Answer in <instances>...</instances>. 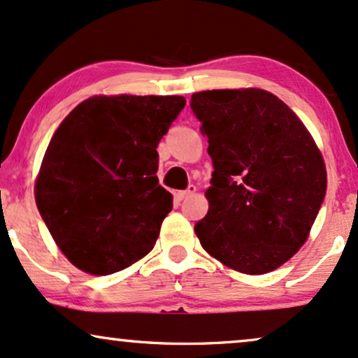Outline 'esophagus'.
<instances>
[{
  "mask_svg": "<svg viewBox=\"0 0 358 358\" xmlns=\"http://www.w3.org/2000/svg\"><path fill=\"white\" fill-rule=\"evenodd\" d=\"M196 191H197V187L196 186H189L186 191H179L178 194V199L179 201H182V199H187V197H191V196H194L196 194Z\"/></svg>",
  "mask_w": 358,
  "mask_h": 358,
  "instance_id": "34e87169",
  "label": "esophagus"
}]
</instances>
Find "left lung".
<instances>
[{
	"label": "left lung",
	"instance_id": "left-lung-1",
	"mask_svg": "<svg viewBox=\"0 0 358 358\" xmlns=\"http://www.w3.org/2000/svg\"><path fill=\"white\" fill-rule=\"evenodd\" d=\"M213 159L208 214L194 226L206 253L229 270L264 275L305 245L327 192L312 134L262 88L192 94Z\"/></svg>",
	"mask_w": 358,
	"mask_h": 358
}]
</instances>
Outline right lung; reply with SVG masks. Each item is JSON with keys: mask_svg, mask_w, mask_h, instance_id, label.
<instances>
[{"mask_svg": "<svg viewBox=\"0 0 358 358\" xmlns=\"http://www.w3.org/2000/svg\"><path fill=\"white\" fill-rule=\"evenodd\" d=\"M184 105L179 95H94L53 134L35 201L78 270L112 275L152 251L172 209L155 149Z\"/></svg>", "mask_w": 358, "mask_h": 358, "instance_id": "obj_1", "label": "right lung"}]
</instances>
